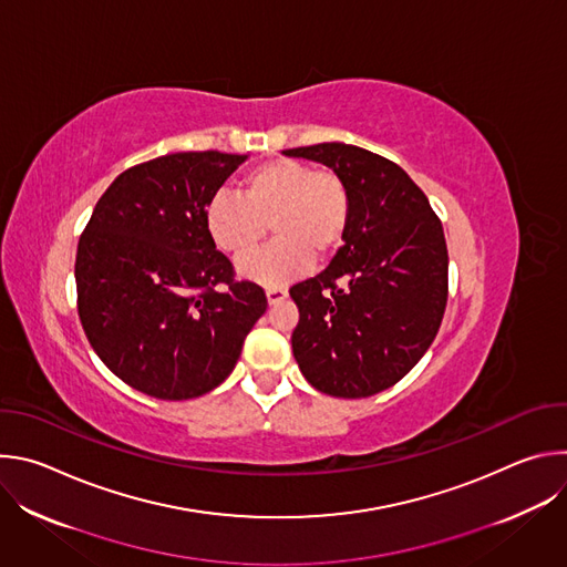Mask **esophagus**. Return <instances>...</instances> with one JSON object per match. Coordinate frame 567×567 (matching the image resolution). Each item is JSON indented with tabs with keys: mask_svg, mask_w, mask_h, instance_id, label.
Here are the masks:
<instances>
[{
	"mask_svg": "<svg viewBox=\"0 0 567 567\" xmlns=\"http://www.w3.org/2000/svg\"><path fill=\"white\" fill-rule=\"evenodd\" d=\"M287 298V289H282V287H269L267 289V300H269V305H278V302H282Z\"/></svg>",
	"mask_w": 567,
	"mask_h": 567,
	"instance_id": "esophagus-1",
	"label": "esophagus"
}]
</instances>
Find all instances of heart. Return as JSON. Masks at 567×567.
Instances as JSON below:
<instances>
[{
    "label": "heart",
    "instance_id": "1",
    "mask_svg": "<svg viewBox=\"0 0 567 567\" xmlns=\"http://www.w3.org/2000/svg\"><path fill=\"white\" fill-rule=\"evenodd\" d=\"M352 215L348 184L334 171H313L298 158H274L241 179V193H217L204 208L213 245L230 258L251 256L276 233L274 247L241 260L237 274L276 287L302 276L311 260L332 256L346 239Z\"/></svg>",
    "mask_w": 567,
    "mask_h": 567
}]
</instances>
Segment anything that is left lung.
I'll use <instances>...</instances> for the list:
<instances>
[{"label": "left lung", "mask_w": 567, "mask_h": 567, "mask_svg": "<svg viewBox=\"0 0 567 567\" xmlns=\"http://www.w3.org/2000/svg\"><path fill=\"white\" fill-rule=\"evenodd\" d=\"M343 177L352 199L343 247L326 271L289 289L302 377L320 392L361 399L406 377L446 309L449 251L429 197L392 161L348 143L282 150Z\"/></svg>", "instance_id": "left-lung-1"}]
</instances>
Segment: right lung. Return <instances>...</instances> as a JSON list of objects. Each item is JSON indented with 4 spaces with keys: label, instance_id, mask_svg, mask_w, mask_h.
<instances>
[{
    "label": "right lung",
    "instance_id": "add662e5",
    "mask_svg": "<svg viewBox=\"0 0 567 567\" xmlns=\"http://www.w3.org/2000/svg\"><path fill=\"white\" fill-rule=\"evenodd\" d=\"M249 154L175 152L118 175L75 256L78 313L99 359L130 388L184 401L217 388L267 311L233 280L204 208Z\"/></svg>",
    "mask_w": 567,
    "mask_h": 567
}]
</instances>
